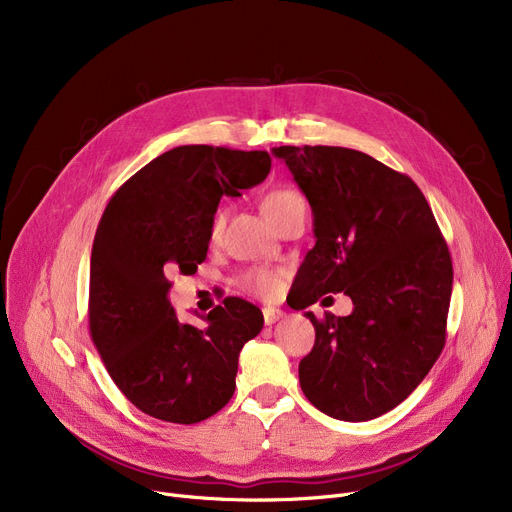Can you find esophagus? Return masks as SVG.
Here are the masks:
<instances>
[{
	"mask_svg": "<svg viewBox=\"0 0 512 512\" xmlns=\"http://www.w3.org/2000/svg\"><path fill=\"white\" fill-rule=\"evenodd\" d=\"M282 317H284V311H282V309H276V307H265V309H263V321H265V326L276 324V321H280Z\"/></svg>",
	"mask_w": 512,
	"mask_h": 512,
	"instance_id": "34e87169",
	"label": "esophagus"
}]
</instances>
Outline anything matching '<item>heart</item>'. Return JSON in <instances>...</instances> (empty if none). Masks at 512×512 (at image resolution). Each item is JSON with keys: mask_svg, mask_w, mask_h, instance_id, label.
Segmentation results:
<instances>
[{"mask_svg": "<svg viewBox=\"0 0 512 512\" xmlns=\"http://www.w3.org/2000/svg\"><path fill=\"white\" fill-rule=\"evenodd\" d=\"M297 201H303V197L297 191H292V188H276V191H272L263 201V211L267 215V220L274 218V215L280 213L284 207L297 203ZM224 224H226V211L224 209L215 211L211 226H209V236L213 240L220 238ZM280 280H282L280 272L267 270V267H257V270H251L245 274L242 284H245V288L249 292L257 294V297H272V294L280 288Z\"/></svg>", "mask_w": 512, "mask_h": 512, "instance_id": "b5f03b06", "label": "heart"}]
</instances>
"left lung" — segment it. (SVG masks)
I'll return each mask as SVG.
<instances>
[{"label":"left lung","mask_w":512,"mask_h":512,"mask_svg":"<svg viewBox=\"0 0 512 512\" xmlns=\"http://www.w3.org/2000/svg\"><path fill=\"white\" fill-rule=\"evenodd\" d=\"M313 209L315 247L297 274L292 309L344 292L351 315H305L315 328L299 380L313 407L369 421L398 407L446 342L452 259L419 186L367 153L274 147Z\"/></svg>","instance_id":"1"}]
</instances>
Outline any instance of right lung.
Returning a JSON list of instances; mask_svg holds the SVG:
<instances>
[{
  "label": "right lung",
  "instance_id": "1",
  "mask_svg": "<svg viewBox=\"0 0 512 512\" xmlns=\"http://www.w3.org/2000/svg\"><path fill=\"white\" fill-rule=\"evenodd\" d=\"M267 151L182 145L155 157L107 203L91 251L89 328L120 392L143 413L191 425L228 405L238 355L263 328V313L228 297L182 324L170 278L195 274L209 249L222 195L265 180Z\"/></svg>",
  "mask_w": 512,
  "mask_h": 512
}]
</instances>
